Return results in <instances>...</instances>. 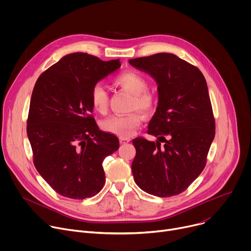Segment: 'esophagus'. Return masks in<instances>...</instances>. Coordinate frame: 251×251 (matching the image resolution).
Segmentation results:
<instances>
[{"mask_svg": "<svg viewBox=\"0 0 251 251\" xmlns=\"http://www.w3.org/2000/svg\"><path fill=\"white\" fill-rule=\"evenodd\" d=\"M119 141H120L121 144H126V143H129L131 140L129 138H126V137H121L119 139Z\"/></svg>", "mask_w": 251, "mask_h": 251, "instance_id": "34e87169", "label": "esophagus"}]
</instances>
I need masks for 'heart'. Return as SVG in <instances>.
<instances>
[{
	"instance_id": "b5f03b06",
	"label": "heart",
	"mask_w": 251,
	"mask_h": 251,
	"mask_svg": "<svg viewBox=\"0 0 251 251\" xmlns=\"http://www.w3.org/2000/svg\"><path fill=\"white\" fill-rule=\"evenodd\" d=\"M114 84L123 90L133 94L131 101V109H137L147 116L151 115L157 107L158 98L152 91L147 90V79L134 70H127L117 75ZM90 101L93 109L100 113L106 114L108 111L109 95L107 90L99 83L95 84L90 92ZM143 117L138 111L123 115H113L105 119L101 123V128L119 137H128L140 127Z\"/></svg>"
}]
</instances>
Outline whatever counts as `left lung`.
Segmentation results:
<instances>
[{"instance_id": "obj_1", "label": "left lung", "mask_w": 251, "mask_h": 251, "mask_svg": "<svg viewBox=\"0 0 251 251\" xmlns=\"http://www.w3.org/2000/svg\"><path fill=\"white\" fill-rule=\"evenodd\" d=\"M158 84L159 102L148 134L157 142L137 137L132 163L135 183L144 192L168 198L185 192L202 172L216 122L201 71L173 53L130 59ZM164 145L162 146L161 143Z\"/></svg>"}]
</instances>
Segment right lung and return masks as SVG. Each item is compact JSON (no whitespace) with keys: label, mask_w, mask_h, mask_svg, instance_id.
I'll list each match as a JSON object with an SVG mask.
<instances>
[{"label":"right lung","mask_w":251,"mask_h":251,"mask_svg":"<svg viewBox=\"0 0 251 251\" xmlns=\"http://www.w3.org/2000/svg\"><path fill=\"white\" fill-rule=\"evenodd\" d=\"M75 52L38 78L32 90L26 133L35 169L59 195L83 200L105 184L104 159L119 148L118 138L99 130L90 101L92 87L120 67Z\"/></svg>","instance_id":"obj_1"}]
</instances>
